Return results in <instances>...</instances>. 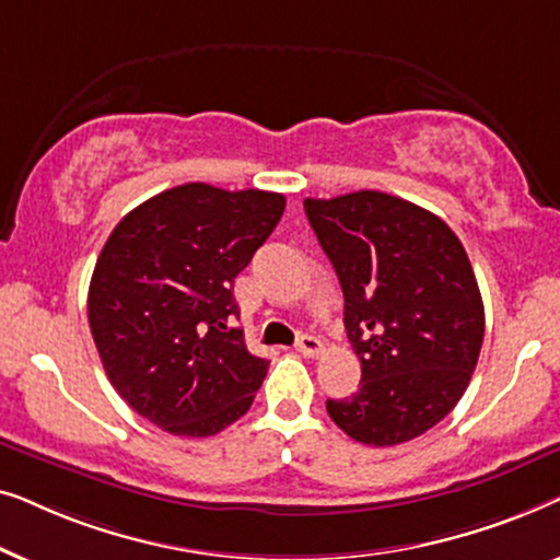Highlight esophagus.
<instances>
[{
  "label": "esophagus",
  "instance_id": "34e87169",
  "mask_svg": "<svg viewBox=\"0 0 560 560\" xmlns=\"http://www.w3.org/2000/svg\"><path fill=\"white\" fill-rule=\"evenodd\" d=\"M295 351H298V354H303V357L313 359V357H318L320 351H324V343H320V341L316 339V336H311V334H301V336H298Z\"/></svg>",
  "mask_w": 560,
  "mask_h": 560
}]
</instances>
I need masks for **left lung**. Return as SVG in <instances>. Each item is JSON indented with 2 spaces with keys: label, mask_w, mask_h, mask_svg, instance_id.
<instances>
[{
  "label": "left lung",
  "mask_w": 560,
  "mask_h": 560,
  "mask_svg": "<svg viewBox=\"0 0 560 560\" xmlns=\"http://www.w3.org/2000/svg\"><path fill=\"white\" fill-rule=\"evenodd\" d=\"M318 244L343 290V326L362 382L326 410L366 446L412 441L469 387L485 341V303L464 244L405 198L357 190L305 198Z\"/></svg>",
  "instance_id": "1"
}]
</instances>
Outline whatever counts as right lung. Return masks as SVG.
Returning a JSON list of instances; mask_svg holds the SVG:
<instances>
[{
    "mask_svg": "<svg viewBox=\"0 0 560 560\" xmlns=\"http://www.w3.org/2000/svg\"><path fill=\"white\" fill-rule=\"evenodd\" d=\"M285 211L270 190L186 183L114 226L89 285V326L121 400L173 435H217L249 410L267 359L249 354L234 278Z\"/></svg>",
    "mask_w": 560,
    "mask_h": 560,
    "instance_id": "obj_1",
    "label": "right lung"
}]
</instances>
